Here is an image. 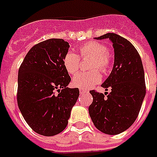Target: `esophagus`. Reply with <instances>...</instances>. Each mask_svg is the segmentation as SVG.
Segmentation results:
<instances>
[{
    "label": "esophagus",
    "mask_w": 157,
    "mask_h": 157,
    "mask_svg": "<svg viewBox=\"0 0 157 157\" xmlns=\"http://www.w3.org/2000/svg\"><path fill=\"white\" fill-rule=\"evenodd\" d=\"M88 90H86V89H80V93L81 94H84V93H88Z\"/></svg>",
    "instance_id": "1"
}]
</instances>
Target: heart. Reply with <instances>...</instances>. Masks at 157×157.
Masks as SVG:
<instances>
[{
    "label": "heart",
    "instance_id": "b5f03b06",
    "mask_svg": "<svg viewBox=\"0 0 157 157\" xmlns=\"http://www.w3.org/2000/svg\"><path fill=\"white\" fill-rule=\"evenodd\" d=\"M80 55L85 58L90 56L93 58L91 69L92 71H82L73 77L72 82L73 85L82 89H90L93 86L97 85L101 82V74L97 70L98 69L102 72L108 71L111 65L110 57L108 55V49L106 46L98 43L92 41L87 42L79 48ZM64 66L69 74H75L81 66V59L78 55L75 52L69 51L65 54L64 59Z\"/></svg>",
    "mask_w": 157,
    "mask_h": 157
}]
</instances>
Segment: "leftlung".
Here are the masks:
<instances>
[{"mask_svg":"<svg viewBox=\"0 0 157 157\" xmlns=\"http://www.w3.org/2000/svg\"><path fill=\"white\" fill-rule=\"evenodd\" d=\"M109 39L114 49V63L110 75L102 84L111 89L107 97L90 91L93 102L89 114L95 127L107 135H118L137 118L145 96L144 68L138 51L127 39L113 33L96 38Z\"/></svg>","mask_w":157,"mask_h":157,"instance_id":"left-lung-1","label":"left lung"}]
</instances>
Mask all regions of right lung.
I'll return each mask as SVG.
<instances>
[{"mask_svg":"<svg viewBox=\"0 0 157 157\" xmlns=\"http://www.w3.org/2000/svg\"><path fill=\"white\" fill-rule=\"evenodd\" d=\"M69 48L61 39L41 42L28 52L19 68L17 105L27 124L41 135L63 131L78 99L79 89L67 87L71 79L63 59Z\"/></svg>","mask_w":157,"mask_h":157,"instance_id":"right-lung-1","label":"right lung"}]
</instances>
